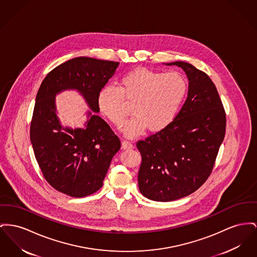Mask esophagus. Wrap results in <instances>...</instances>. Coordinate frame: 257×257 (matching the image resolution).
Here are the masks:
<instances>
[{
    "instance_id": "34e87169",
    "label": "esophagus",
    "mask_w": 257,
    "mask_h": 257,
    "mask_svg": "<svg viewBox=\"0 0 257 257\" xmlns=\"http://www.w3.org/2000/svg\"><path fill=\"white\" fill-rule=\"evenodd\" d=\"M134 147H133V144L128 142V141H123L122 142V149L123 150H132Z\"/></svg>"
}]
</instances>
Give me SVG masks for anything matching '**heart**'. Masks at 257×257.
Listing matches in <instances>:
<instances>
[{
  "mask_svg": "<svg viewBox=\"0 0 257 257\" xmlns=\"http://www.w3.org/2000/svg\"><path fill=\"white\" fill-rule=\"evenodd\" d=\"M187 81L179 73L135 69L121 76L117 87L106 85L99 91L97 105L114 126L121 127L130 113L123 132L126 136L141 134L146 127L151 132L165 129L175 119L187 93Z\"/></svg>",
  "mask_w": 257,
  "mask_h": 257,
  "instance_id": "b5f03b06",
  "label": "heart"
}]
</instances>
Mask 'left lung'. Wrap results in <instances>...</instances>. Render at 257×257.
<instances>
[{
  "mask_svg": "<svg viewBox=\"0 0 257 257\" xmlns=\"http://www.w3.org/2000/svg\"><path fill=\"white\" fill-rule=\"evenodd\" d=\"M166 65L185 72L187 98L168 127L137 143L142 155L140 191L159 202L188 196L208 180L226 127L225 110L210 76L186 62Z\"/></svg>",
  "mask_w": 257,
  "mask_h": 257,
  "instance_id": "obj_1",
  "label": "left lung"
}]
</instances>
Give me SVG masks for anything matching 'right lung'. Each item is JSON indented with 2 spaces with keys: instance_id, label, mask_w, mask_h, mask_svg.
I'll use <instances>...</instances> for the list:
<instances>
[{
  "instance_id": "add662e5",
  "label": "right lung",
  "mask_w": 257,
  "mask_h": 257,
  "mask_svg": "<svg viewBox=\"0 0 257 257\" xmlns=\"http://www.w3.org/2000/svg\"><path fill=\"white\" fill-rule=\"evenodd\" d=\"M119 63L90 57L67 61L47 74L36 97L30 139L46 181L69 196H88L103 186L112 157L121 143L97 112V96L114 75ZM76 90L91 108L84 128L61 126L55 97Z\"/></svg>"
}]
</instances>
